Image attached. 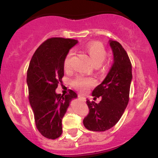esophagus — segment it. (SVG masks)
Here are the masks:
<instances>
[{"mask_svg":"<svg viewBox=\"0 0 158 158\" xmlns=\"http://www.w3.org/2000/svg\"><path fill=\"white\" fill-rule=\"evenodd\" d=\"M79 98L81 100V101H82V102H85V101H86V99H85V96H83V95H79Z\"/></svg>","mask_w":158,"mask_h":158,"instance_id":"obj_1","label":"esophagus"}]
</instances>
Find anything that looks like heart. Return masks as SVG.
<instances>
[{"label": "heart", "instance_id": "b5f03b06", "mask_svg": "<svg viewBox=\"0 0 158 158\" xmlns=\"http://www.w3.org/2000/svg\"><path fill=\"white\" fill-rule=\"evenodd\" d=\"M85 49H86L87 52L89 53V56L92 59V62L95 66H99L103 63V61L106 59V55H107L106 48L99 42L89 43L86 45ZM73 55V51H69L66 56L65 57L64 62H63V66H64L65 70H69L70 69ZM72 84L76 89L81 91V92H84L89 87L95 85V81L92 78L79 76H77L75 79H73Z\"/></svg>", "mask_w": 158, "mask_h": 158}]
</instances>
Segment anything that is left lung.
<instances>
[{
    "instance_id": "8db88e82",
    "label": "left lung",
    "mask_w": 158,
    "mask_h": 158,
    "mask_svg": "<svg viewBox=\"0 0 158 158\" xmlns=\"http://www.w3.org/2000/svg\"><path fill=\"white\" fill-rule=\"evenodd\" d=\"M109 45L114 56V63L106 77L92 92L94 99L99 98V103H86L89 109L83 125L88 130L105 131L120 120L129 101L132 80L131 63L126 51L117 41L110 40Z\"/></svg>"
}]
</instances>
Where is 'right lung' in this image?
I'll return each instance as SVG.
<instances>
[{"instance_id": "right-lung-1", "label": "right lung", "mask_w": 158, "mask_h": 158, "mask_svg": "<svg viewBox=\"0 0 158 158\" xmlns=\"http://www.w3.org/2000/svg\"><path fill=\"white\" fill-rule=\"evenodd\" d=\"M78 41L52 37L43 43L33 54L27 75L29 101L40 133L56 139L63 133L62 119L70 102L77 94L70 90L66 95L56 93L64 76L65 57Z\"/></svg>"}]
</instances>
